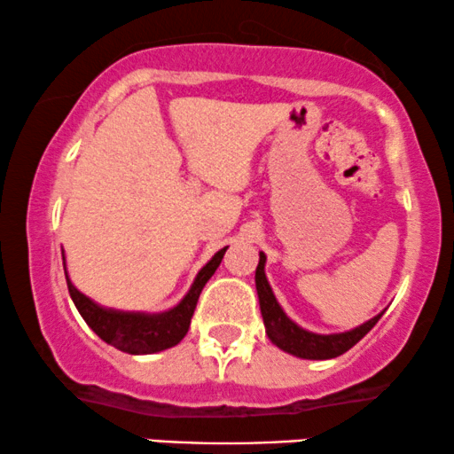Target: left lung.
Listing matches in <instances>:
<instances>
[{"mask_svg": "<svg viewBox=\"0 0 454 454\" xmlns=\"http://www.w3.org/2000/svg\"><path fill=\"white\" fill-rule=\"evenodd\" d=\"M263 266H266V255L260 251V263H257L255 270V289L257 297H260V309L263 325H266V335L274 346H278L283 352H289L297 356V358L306 360H329L337 358L343 352H348L349 348L356 346L363 337L369 333L372 326L377 325V320L383 317L377 314L371 320H366L364 325L356 326L352 331L346 333H333V335H318V333H309L301 329L300 325H295L280 308L277 297L272 294V286H270L266 272H263Z\"/></svg>", "mask_w": 454, "mask_h": 454, "instance_id": "obj_1", "label": "left lung"}]
</instances>
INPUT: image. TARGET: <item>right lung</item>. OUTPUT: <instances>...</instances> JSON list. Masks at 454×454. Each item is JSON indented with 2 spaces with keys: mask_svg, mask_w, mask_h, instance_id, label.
<instances>
[{
  "mask_svg": "<svg viewBox=\"0 0 454 454\" xmlns=\"http://www.w3.org/2000/svg\"><path fill=\"white\" fill-rule=\"evenodd\" d=\"M228 247L217 251L211 260L200 268V272L194 278L191 291L184 295L177 306H174L168 312L159 314H145V312H121V309L102 308L90 297H85L82 291L74 289V285L68 278L67 268V285L68 294L74 306H77L79 314H82L90 329L100 337L102 341L111 343L113 348L121 349L128 354H154L160 349L174 348L184 340L191 326V318L197 308L199 295L207 280L214 277L217 266L222 263V257L226 254ZM65 260V255H62Z\"/></svg>",
  "mask_w": 454,
  "mask_h": 454,
  "instance_id": "1",
  "label": "right lung"
}]
</instances>
